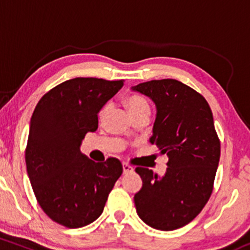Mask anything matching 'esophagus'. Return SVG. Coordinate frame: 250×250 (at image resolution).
<instances>
[{"label":"esophagus","mask_w":250,"mask_h":250,"mask_svg":"<svg viewBox=\"0 0 250 250\" xmlns=\"http://www.w3.org/2000/svg\"><path fill=\"white\" fill-rule=\"evenodd\" d=\"M122 167H123V173H125V174L133 173V171H134V167H131V166L128 165V163H123Z\"/></svg>","instance_id":"34e87169"}]
</instances>
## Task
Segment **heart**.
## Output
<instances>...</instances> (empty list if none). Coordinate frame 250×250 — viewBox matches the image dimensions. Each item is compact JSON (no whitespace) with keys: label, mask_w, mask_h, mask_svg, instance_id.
<instances>
[{"label":"heart","mask_w":250,"mask_h":250,"mask_svg":"<svg viewBox=\"0 0 250 250\" xmlns=\"http://www.w3.org/2000/svg\"><path fill=\"white\" fill-rule=\"evenodd\" d=\"M127 107L129 109V111H130V114L133 115V114H136L139 113V111H142V110H149V105H148V102L146 101L145 97L140 96V95H131L129 96L127 99ZM109 109H110V104H105L104 107L102 108V110L100 111V119L103 120L105 117V115L108 114Z\"/></svg>","instance_id":"obj_1"}]
</instances>
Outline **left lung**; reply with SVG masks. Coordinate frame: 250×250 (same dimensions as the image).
Returning <instances> with one entry per match:
<instances>
[{"label": "left lung", "mask_w": 250, "mask_h": 250, "mask_svg": "<svg viewBox=\"0 0 250 250\" xmlns=\"http://www.w3.org/2000/svg\"><path fill=\"white\" fill-rule=\"evenodd\" d=\"M131 90L155 103L149 141L169 159L163 176L148 168L135 169L142 179L135 207L151 228L175 230L200 214L213 191L221 151L213 113L205 97L177 80H153Z\"/></svg>", "instance_id": "8db88e82"}]
</instances>
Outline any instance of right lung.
<instances>
[{
	"label": "right lung",
	"mask_w": 250,
	"mask_h": 250,
	"mask_svg": "<svg viewBox=\"0 0 250 250\" xmlns=\"http://www.w3.org/2000/svg\"><path fill=\"white\" fill-rule=\"evenodd\" d=\"M123 81L76 77L42 96L30 120L25 165L37 202L68 228L94 222L123 168L115 157L94 162L81 153L82 140L99 125L97 114Z\"/></svg>",
	"instance_id": "obj_1"
}]
</instances>
